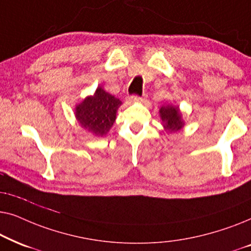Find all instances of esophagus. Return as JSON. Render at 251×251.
<instances>
[{
	"instance_id": "obj_1",
	"label": "esophagus",
	"mask_w": 251,
	"mask_h": 251,
	"mask_svg": "<svg viewBox=\"0 0 251 251\" xmlns=\"http://www.w3.org/2000/svg\"><path fill=\"white\" fill-rule=\"evenodd\" d=\"M145 98H146V95H143L142 97H140V96L133 95V96H131V97H130V100H131V101H143Z\"/></svg>"
}]
</instances>
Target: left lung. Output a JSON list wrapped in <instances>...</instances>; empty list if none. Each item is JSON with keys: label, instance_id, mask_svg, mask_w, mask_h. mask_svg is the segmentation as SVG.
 Returning a JSON list of instances; mask_svg holds the SVG:
<instances>
[{"label": "left lung", "instance_id": "1", "mask_svg": "<svg viewBox=\"0 0 251 251\" xmlns=\"http://www.w3.org/2000/svg\"><path fill=\"white\" fill-rule=\"evenodd\" d=\"M160 118L162 120V126L166 131L173 133L177 132L184 126V121L178 106L164 105L160 108Z\"/></svg>", "mask_w": 251, "mask_h": 251}]
</instances>
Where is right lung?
Here are the masks:
<instances>
[{"instance_id": "obj_1", "label": "right lung", "mask_w": 251, "mask_h": 251, "mask_svg": "<svg viewBox=\"0 0 251 251\" xmlns=\"http://www.w3.org/2000/svg\"><path fill=\"white\" fill-rule=\"evenodd\" d=\"M121 104L120 99L98 87L94 96H89L75 107V118L87 131L102 137L115 122L116 111Z\"/></svg>"}]
</instances>
